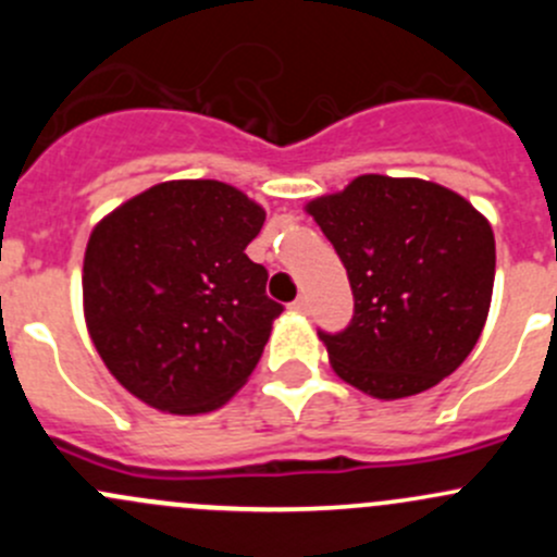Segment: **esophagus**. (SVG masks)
<instances>
[{
    "label": "esophagus",
    "instance_id": "34e87169",
    "mask_svg": "<svg viewBox=\"0 0 557 557\" xmlns=\"http://www.w3.org/2000/svg\"><path fill=\"white\" fill-rule=\"evenodd\" d=\"M290 310H294V312H307V310H310V301H307V296H299V299H296L294 305H290Z\"/></svg>",
    "mask_w": 557,
    "mask_h": 557
}]
</instances>
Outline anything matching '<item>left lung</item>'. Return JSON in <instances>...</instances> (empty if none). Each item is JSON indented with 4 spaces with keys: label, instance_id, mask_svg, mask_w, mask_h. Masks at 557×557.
I'll list each match as a JSON object with an SVG mask.
<instances>
[{
    "label": "left lung",
    "instance_id": "8db88e82",
    "mask_svg": "<svg viewBox=\"0 0 557 557\" xmlns=\"http://www.w3.org/2000/svg\"><path fill=\"white\" fill-rule=\"evenodd\" d=\"M334 245L356 312L323 334L331 369L374 398H407L453 374L485 329L496 239L482 212L440 183L361 174L305 207Z\"/></svg>",
    "mask_w": 557,
    "mask_h": 557
}]
</instances>
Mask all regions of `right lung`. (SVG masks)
<instances>
[{
    "mask_svg": "<svg viewBox=\"0 0 557 557\" xmlns=\"http://www.w3.org/2000/svg\"><path fill=\"white\" fill-rule=\"evenodd\" d=\"M267 212L218 180H170L104 215L83 314L112 377L148 407L201 414L247 383L283 305L247 258Z\"/></svg>",
    "mask_w": 557,
    "mask_h": 557,
    "instance_id": "1",
    "label": "right lung"
}]
</instances>
